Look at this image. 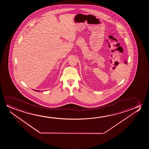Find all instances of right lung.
I'll return each mask as SVG.
<instances>
[{
  "label": "right lung",
  "instance_id": "obj_1",
  "mask_svg": "<svg viewBox=\"0 0 149 149\" xmlns=\"http://www.w3.org/2000/svg\"><path fill=\"white\" fill-rule=\"evenodd\" d=\"M33 91H38V92H40V91H38V90H33Z\"/></svg>",
  "mask_w": 149,
  "mask_h": 149
}]
</instances>
